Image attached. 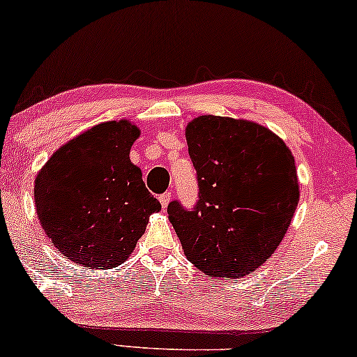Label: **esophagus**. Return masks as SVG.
<instances>
[{
  "instance_id": "obj_1",
  "label": "esophagus",
  "mask_w": 357,
  "mask_h": 357,
  "mask_svg": "<svg viewBox=\"0 0 357 357\" xmlns=\"http://www.w3.org/2000/svg\"><path fill=\"white\" fill-rule=\"evenodd\" d=\"M172 199H173L172 192H165V194H162V195H160V204H162L163 208H167L169 202H172Z\"/></svg>"
}]
</instances>
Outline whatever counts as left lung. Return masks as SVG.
I'll list each match as a JSON object with an SVG mask.
<instances>
[{
    "mask_svg": "<svg viewBox=\"0 0 357 357\" xmlns=\"http://www.w3.org/2000/svg\"><path fill=\"white\" fill-rule=\"evenodd\" d=\"M199 181L192 211L168 205L185 258L208 278H243L280 245L300 200L295 158L269 128L200 115L185 126Z\"/></svg>",
    "mask_w": 357,
    "mask_h": 357,
    "instance_id": "obj_1",
    "label": "left lung"
}]
</instances>
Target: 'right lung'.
Segmentation results:
<instances>
[{
	"label": "right lung",
	"instance_id": "right-lung-1",
	"mask_svg": "<svg viewBox=\"0 0 357 357\" xmlns=\"http://www.w3.org/2000/svg\"><path fill=\"white\" fill-rule=\"evenodd\" d=\"M141 130L130 120L89 128L52 153L35 178V208L52 245L73 263H125L162 210L130 151Z\"/></svg>",
	"mask_w": 357,
	"mask_h": 357
}]
</instances>
